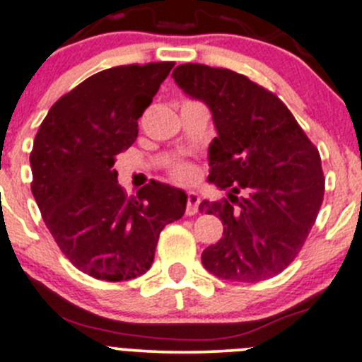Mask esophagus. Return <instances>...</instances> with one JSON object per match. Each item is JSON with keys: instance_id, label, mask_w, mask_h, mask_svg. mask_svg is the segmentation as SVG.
Here are the masks:
<instances>
[{"instance_id": "1", "label": "esophagus", "mask_w": 362, "mask_h": 362, "mask_svg": "<svg viewBox=\"0 0 362 362\" xmlns=\"http://www.w3.org/2000/svg\"><path fill=\"white\" fill-rule=\"evenodd\" d=\"M199 204H200V197L197 192H188L186 193V214L193 216L199 212Z\"/></svg>"}]
</instances>
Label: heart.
Here are the masks:
<instances>
[{"instance_id": "1", "label": "heart", "mask_w": 362, "mask_h": 362, "mask_svg": "<svg viewBox=\"0 0 362 362\" xmlns=\"http://www.w3.org/2000/svg\"><path fill=\"white\" fill-rule=\"evenodd\" d=\"M173 176L174 180L180 182H188L193 180V169L188 163H176L173 167Z\"/></svg>"}]
</instances>
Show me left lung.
Segmentation results:
<instances>
[{"mask_svg": "<svg viewBox=\"0 0 362 362\" xmlns=\"http://www.w3.org/2000/svg\"><path fill=\"white\" fill-rule=\"evenodd\" d=\"M174 81L206 103L218 137L209 146V182L228 199L200 204L223 221L202 252L216 277L259 282L281 274L303 247L324 199L320 155L286 104L235 71L181 64ZM240 191L245 197H237Z\"/></svg>", "mask_w": 362, "mask_h": 362, "instance_id": "8db88e82", "label": "left lung"}]
</instances>
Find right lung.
Returning a JSON list of instances; mask_svg holds the SVG:
<instances>
[{"label": "right lung", "instance_id": "right-lung-1", "mask_svg": "<svg viewBox=\"0 0 362 362\" xmlns=\"http://www.w3.org/2000/svg\"><path fill=\"white\" fill-rule=\"evenodd\" d=\"M173 68L150 62L92 74L50 107L35 137L31 192L45 225L94 279L120 282L150 270L160 232L185 214L182 189L151 181L127 197L113 167Z\"/></svg>", "mask_w": 362, "mask_h": 362}]
</instances>
